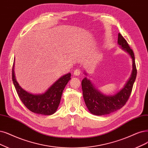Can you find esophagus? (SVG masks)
<instances>
[{"mask_svg": "<svg viewBox=\"0 0 148 148\" xmlns=\"http://www.w3.org/2000/svg\"><path fill=\"white\" fill-rule=\"evenodd\" d=\"M80 73H81L80 70L79 69H75V70L74 71V75H75V76H78V75H79L80 74Z\"/></svg>", "mask_w": 148, "mask_h": 148, "instance_id": "1", "label": "esophagus"}]
</instances>
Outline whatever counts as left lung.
<instances>
[{
    "instance_id": "1",
    "label": "left lung",
    "mask_w": 148,
    "mask_h": 148,
    "mask_svg": "<svg viewBox=\"0 0 148 148\" xmlns=\"http://www.w3.org/2000/svg\"><path fill=\"white\" fill-rule=\"evenodd\" d=\"M118 44L123 50L129 55L132 60V74L123 88L115 95H106L98 90L88 79L85 77L82 81V88L86 106L90 113L95 115H105L121 108L129 99L132 90L137 73L134 53L126 40L119 33L118 34ZM85 74L86 75L85 73Z\"/></svg>"
}]
</instances>
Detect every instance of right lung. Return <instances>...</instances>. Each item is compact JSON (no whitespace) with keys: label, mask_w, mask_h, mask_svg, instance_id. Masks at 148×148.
Segmentation results:
<instances>
[{"label":"right lung","mask_w":148,"mask_h":148,"mask_svg":"<svg viewBox=\"0 0 148 148\" xmlns=\"http://www.w3.org/2000/svg\"><path fill=\"white\" fill-rule=\"evenodd\" d=\"M71 75L69 73L63 75L44 93L34 95L27 92L19 86L15 77L14 64L12 71L13 84L24 105L31 112L44 115H51L56 112L63 90L71 79Z\"/></svg>","instance_id":"right-lung-1"}]
</instances>
